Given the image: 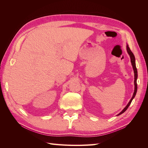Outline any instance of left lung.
<instances>
[{"instance_id": "obj_1", "label": "left lung", "mask_w": 148, "mask_h": 148, "mask_svg": "<svg viewBox=\"0 0 148 148\" xmlns=\"http://www.w3.org/2000/svg\"><path fill=\"white\" fill-rule=\"evenodd\" d=\"M127 52H128V53L129 54L130 57L131 63H132L133 69V70H134V74H135V80H134V84H135V91H134V92H133V96L132 97V99H130V102L128 103V104L127 105V106L125 107V108L122 110V111L120 113H119L117 115H119L120 114H123V112H125L127 110V109L128 108V107L130 106V105L132 100L133 99V98L135 97L136 94V92H137V83H136V80H137V78H138V71H137V69H136V67L135 58V56H134V55H133V52L131 51L130 49V47H128V44L127 45Z\"/></svg>"}]
</instances>
